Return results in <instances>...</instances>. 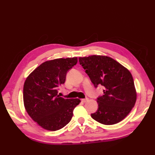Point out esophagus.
I'll list each match as a JSON object with an SVG mask.
<instances>
[{"mask_svg": "<svg viewBox=\"0 0 155 155\" xmlns=\"http://www.w3.org/2000/svg\"><path fill=\"white\" fill-rule=\"evenodd\" d=\"M88 100V98H83V99H81V101L83 102V103H85V102H87Z\"/></svg>", "mask_w": 155, "mask_h": 155, "instance_id": "1", "label": "esophagus"}]
</instances>
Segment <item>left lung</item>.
<instances>
[{"label":"left lung","mask_w":155,"mask_h":155,"mask_svg":"<svg viewBox=\"0 0 155 155\" xmlns=\"http://www.w3.org/2000/svg\"><path fill=\"white\" fill-rule=\"evenodd\" d=\"M78 61L94 87H104V94L97 98L98 110L91 114V117L106 125L123 120L137 99L133 78L129 71L106 56L79 57Z\"/></svg>","instance_id":"obj_1"}]
</instances>
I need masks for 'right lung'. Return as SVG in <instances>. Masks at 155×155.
I'll return each mask as SVG.
<instances>
[{
    "label": "right lung",
    "instance_id": "obj_1",
    "mask_svg": "<svg viewBox=\"0 0 155 155\" xmlns=\"http://www.w3.org/2000/svg\"><path fill=\"white\" fill-rule=\"evenodd\" d=\"M77 58H57L46 61L32 71L23 87V101L29 116L48 130L66 126L73 115L78 98H64L58 90L66 80L67 72L77 63Z\"/></svg>",
    "mask_w": 155,
    "mask_h": 155
}]
</instances>
